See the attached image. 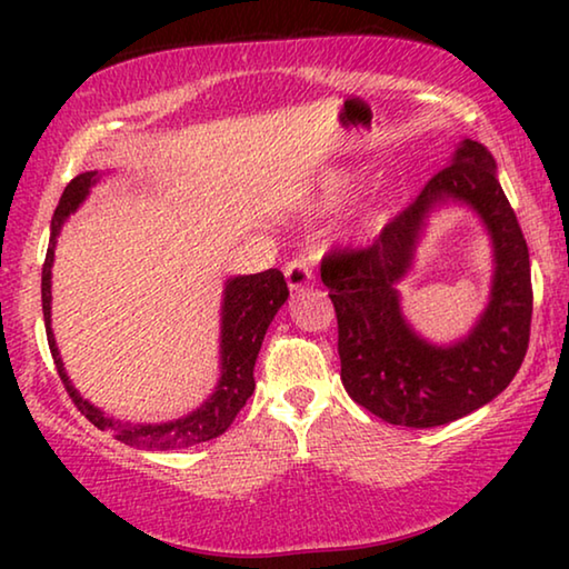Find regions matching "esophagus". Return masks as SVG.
<instances>
[{"label":"esophagus","mask_w":569,"mask_h":569,"mask_svg":"<svg viewBox=\"0 0 569 569\" xmlns=\"http://www.w3.org/2000/svg\"><path fill=\"white\" fill-rule=\"evenodd\" d=\"M286 281L291 291H301V288L313 281V268L308 263V258H293V261L286 266Z\"/></svg>","instance_id":"esophagus-1"}]
</instances>
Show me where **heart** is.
<instances>
[{"instance_id":"heart-1","label":"heart","mask_w":569,"mask_h":569,"mask_svg":"<svg viewBox=\"0 0 569 569\" xmlns=\"http://www.w3.org/2000/svg\"><path fill=\"white\" fill-rule=\"evenodd\" d=\"M351 188H353L351 180H341L339 186H336V196H346V192H351Z\"/></svg>"}]
</instances>
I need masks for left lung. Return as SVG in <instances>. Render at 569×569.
Masks as SVG:
<instances>
[{
    "mask_svg": "<svg viewBox=\"0 0 569 569\" xmlns=\"http://www.w3.org/2000/svg\"><path fill=\"white\" fill-rule=\"evenodd\" d=\"M469 202L493 233L498 271L493 301L465 342L439 350L400 319L396 284L410 264L428 210L441 199ZM339 323L341 381L366 411L399 427L427 429L467 417L502 393L525 361L532 326L529 250L497 182L495 158L465 140L455 160L431 176L411 203L363 248H333L321 258Z\"/></svg>",
    "mask_w": 569,
    "mask_h": 569,
    "instance_id": "8db88e82",
    "label": "left lung"
}]
</instances>
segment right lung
Segmentation results:
<instances>
[{"instance_id":"1","label":"right lung","mask_w":569,"mask_h":569,"mask_svg":"<svg viewBox=\"0 0 569 569\" xmlns=\"http://www.w3.org/2000/svg\"><path fill=\"white\" fill-rule=\"evenodd\" d=\"M94 182V172H80L70 186L64 188L60 206L54 210L52 218V236L50 248H47L44 266H42V311H44V329H47V343H50L52 359L57 366V373L64 383L67 393L77 409L90 419L94 427L102 431H112V437L122 441V445L148 449V451H170V449H188L200 441H210L223 435V431L233 423L238 411L246 407L250 393L256 389L253 369L258 351H261L263 336L271 326L278 308L286 303L288 286L283 273L278 268H268L263 273L240 276L228 281L226 298H223V341H220V353H223V377H220L218 391L210 397L203 407L192 411L190 417L168 421V423H128L114 421L104 417L100 409H94L90 401H84L80 393L67 379L62 369L60 351L54 346V336L50 329V278H52V261H54V240L60 236V228L64 218L74 213L80 203L88 196L90 186Z\"/></svg>"}]
</instances>
